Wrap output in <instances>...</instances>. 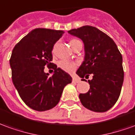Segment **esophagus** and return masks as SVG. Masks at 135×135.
<instances>
[{
    "label": "esophagus",
    "instance_id": "esophagus-1",
    "mask_svg": "<svg viewBox=\"0 0 135 135\" xmlns=\"http://www.w3.org/2000/svg\"><path fill=\"white\" fill-rule=\"evenodd\" d=\"M80 80H79V79H77V78H75V77H74V78H73V82H74V83H80Z\"/></svg>",
    "mask_w": 135,
    "mask_h": 135
}]
</instances>
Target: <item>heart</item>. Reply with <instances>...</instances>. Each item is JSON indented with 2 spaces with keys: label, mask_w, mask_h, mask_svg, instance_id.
I'll return each instance as SVG.
<instances>
[{
  "label": "heart",
  "mask_w": 135,
  "mask_h": 135,
  "mask_svg": "<svg viewBox=\"0 0 135 135\" xmlns=\"http://www.w3.org/2000/svg\"><path fill=\"white\" fill-rule=\"evenodd\" d=\"M77 41H79L77 39H71L69 42V44L72 45L74 42ZM77 64L74 62L72 61H67V60H61L58 62V66L61 68V69H63L65 71H67V72H72L74 71L76 68H77Z\"/></svg>",
  "instance_id": "heart-1"
}]
</instances>
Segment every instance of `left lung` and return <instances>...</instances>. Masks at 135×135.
Instances as JSON below:
<instances>
[{"label": "left lung", "instance_id": "8db88e82", "mask_svg": "<svg viewBox=\"0 0 135 135\" xmlns=\"http://www.w3.org/2000/svg\"><path fill=\"white\" fill-rule=\"evenodd\" d=\"M68 33L84 44V61L76 73L81 78L93 75L88 80L89 90L79 95L81 103L94 112H106L120 96L124 77L122 55L113 40L95 27L85 25Z\"/></svg>", "mask_w": 135, "mask_h": 135}]
</instances>
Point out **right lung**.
Instances as JSON below:
<instances>
[{
	"instance_id": "add662e5",
	"label": "right lung",
	"mask_w": 135,
	"mask_h": 135,
	"mask_svg": "<svg viewBox=\"0 0 135 135\" xmlns=\"http://www.w3.org/2000/svg\"><path fill=\"white\" fill-rule=\"evenodd\" d=\"M64 33L36 28L13 49L9 61L12 82L22 101L33 110L41 112L55 107L64 87L71 83L69 74L50 63L53 46ZM45 65L54 69L52 76L44 72Z\"/></svg>"
}]
</instances>
